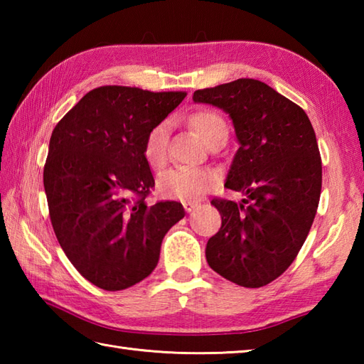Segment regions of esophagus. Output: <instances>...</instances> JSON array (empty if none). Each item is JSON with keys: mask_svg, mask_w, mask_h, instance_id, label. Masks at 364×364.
<instances>
[{"mask_svg": "<svg viewBox=\"0 0 364 364\" xmlns=\"http://www.w3.org/2000/svg\"><path fill=\"white\" fill-rule=\"evenodd\" d=\"M183 206H184V210H186V213H192L198 206V203H196V202H183Z\"/></svg>", "mask_w": 364, "mask_h": 364, "instance_id": "34e87169", "label": "esophagus"}]
</instances>
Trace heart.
<instances>
[{
    "instance_id": "1",
    "label": "heart",
    "mask_w": 364,
    "mask_h": 364,
    "mask_svg": "<svg viewBox=\"0 0 364 364\" xmlns=\"http://www.w3.org/2000/svg\"><path fill=\"white\" fill-rule=\"evenodd\" d=\"M189 125L203 139L208 145L218 136H227V123L222 115L211 109H203L189 117ZM168 139L170 127L167 122H161L154 127L145 139L144 156L149 166L159 172L168 162ZM219 178L208 168L178 167L168 170L158 180L159 194L166 198L181 200V202H197L208 192L215 189Z\"/></svg>"
}]
</instances>
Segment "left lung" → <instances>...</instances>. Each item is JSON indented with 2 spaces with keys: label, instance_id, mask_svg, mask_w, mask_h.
<instances>
[{
  "label": "left lung",
  "instance_id": "1",
  "mask_svg": "<svg viewBox=\"0 0 364 364\" xmlns=\"http://www.w3.org/2000/svg\"><path fill=\"white\" fill-rule=\"evenodd\" d=\"M196 103L223 109L239 149L225 188L241 202L214 198L222 227L206 244L210 267L244 288L280 277L310 233L322 188V162L310 119L258 80L196 90Z\"/></svg>",
  "mask_w": 364,
  "mask_h": 364
}]
</instances>
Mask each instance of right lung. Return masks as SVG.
<instances>
[{"label":"right lung","mask_w":364,"mask_h":364,"mask_svg":"<svg viewBox=\"0 0 364 364\" xmlns=\"http://www.w3.org/2000/svg\"><path fill=\"white\" fill-rule=\"evenodd\" d=\"M184 97L102 86L53 129L43 168L51 225L67 258L98 288L122 291L149 277L162 239L184 218L178 202L146 205L154 180L144 156L146 136Z\"/></svg>","instance_id":"1"}]
</instances>
